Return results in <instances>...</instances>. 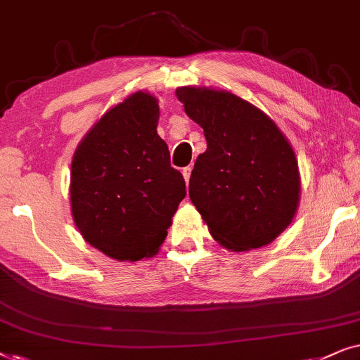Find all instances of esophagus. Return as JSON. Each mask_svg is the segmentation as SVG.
Here are the masks:
<instances>
[{"mask_svg":"<svg viewBox=\"0 0 360 360\" xmlns=\"http://www.w3.org/2000/svg\"><path fill=\"white\" fill-rule=\"evenodd\" d=\"M191 171H193V167H191V166L184 167V169H183V176H184V181H186V183H188V181H189V177H191Z\"/></svg>","mask_w":360,"mask_h":360,"instance_id":"obj_1","label":"esophagus"}]
</instances>
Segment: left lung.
<instances>
[{"mask_svg": "<svg viewBox=\"0 0 360 360\" xmlns=\"http://www.w3.org/2000/svg\"><path fill=\"white\" fill-rule=\"evenodd\" d=\"M176 97L207 141L189 198L210 236L232 252L271 243L300 204L298 160L288 138L266 113L227 90L179 87Z\"/></svg>", "mask_w": 360, "mask_h": 360, "instance_id": "8db88e82", "label": "left lung"}]
</instances>
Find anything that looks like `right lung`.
Masks as SVG:
<instances>
[{"mask_svg":"<svg viewBox=\"0 0 360 360\" xmlns=\"http://www.w3.org/2000/svg\"><path fill=\"white\" fill-rule=\"evenodd\" d=\"M158 120V98L138 90L110 108L72 156V219L84 240L113 260L156 255L186 195Z\"/></svg>","mask_w":360,"mask_h":360,"instance_id":"right-lung-1","label":"right lung"}]
</instances>
